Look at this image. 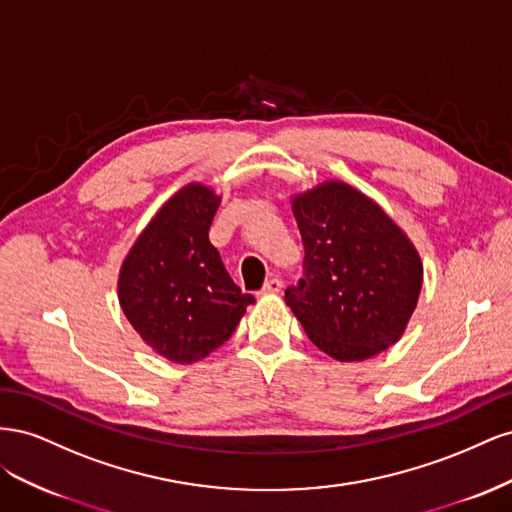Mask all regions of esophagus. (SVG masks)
Instances as JSON below:
<instances>
[{"label":"esophagus","instance_id":"obj_1","mask_svg":"<svg viewBox=\"0 0 512 512\" xmlns=\"http://www.w3.org/2000/svg\"><path fill=\"white\" fill-rule=\"evenodd\" d=\"M282 280L280 277H271V280H267L265 282V286L260 288V294H275V292H280L282 290Z\"/></svg>","mask_w":512,"mask_h":512}]
</instances>
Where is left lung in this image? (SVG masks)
<instances>
[{
  "label": "left lung",
  "mask_w": 512,
  "mask_h": 512,
  "mask_svg": "<svg viewBox=\"0 0 512 512\" xmlns=\"http://www.w3.org/2000/svg\"><path fill=\"white\" fill-rule=\"evenodd\" d=\"M305 247L286 305L307 337L337 361H363L404 333L423 284L408 237L374 200L327 181L292 200Z\"/></svg>",
  "instance_id": "left-lung-1"
}]
</instances>
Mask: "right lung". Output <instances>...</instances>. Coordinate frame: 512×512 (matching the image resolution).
Masks as SVG:
<instances>
[{
	"label": "right lung",
	"instance_id": "add662e5",
	"mask_svg": "<svg viewBox=\"0 0 512 512\" xmlns=\"http://www.w3.org/2000/svg\"><path fill=\"white\" fill-rule=\"evenodd\" d=\"M220 198L185 185L136 239L119 275V303L136 333L173 363L205 359L235 333L252 294L228 275L209 228Z\"/></svg>",
	"mask_w": 512,
	"mask_h": 512
}]
</instances>
